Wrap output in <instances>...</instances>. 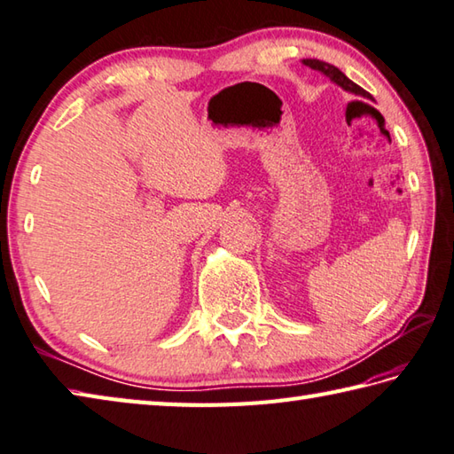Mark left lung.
Segmentation results:
<instances>
[{"instance_id": "8db88e82", "label": "left lung", "mask_w": 454, "mask_h": 454, "mask_svg": "<svg viewBox=\"0 0 454 454\" xmlns=\"http://www.w3.org/2000/svg\"><path fill=\"white\" fill-rule=\"evenodd\" d=\"M303 65H307L309 68H313V70H318V73H323L325 76L331 78L334 84H339L342 90H346V92L356 94V96H364V98H370V94L364 90V88H360L356 82H352L348 76H346L344 73H340V70L336 68V67L328 65V62L317 60V59H303Z\"/></svg>"}]
</instances>
